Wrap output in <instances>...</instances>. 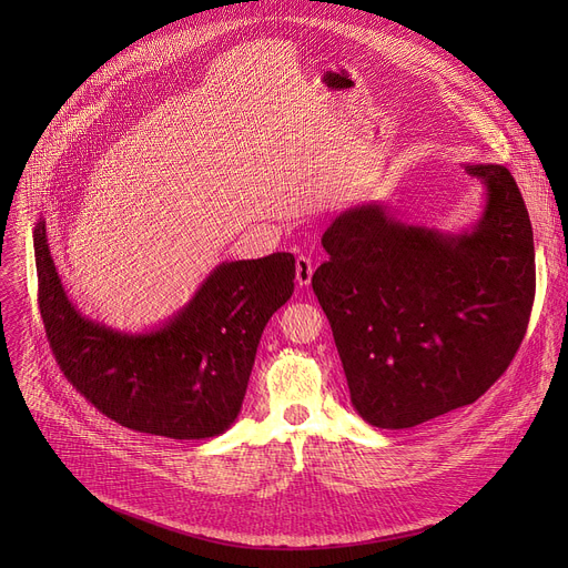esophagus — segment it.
I'll return each mask as SVG.
<instances>
[{"label": "esophagus", "mask_w": 568, "mask_h": 568, "mask_svg": "<svg viewBox=\"0 0 568 568\" xmlns=\"http://www.w3.org/2000/svg\"><path fill=\"white\" fill-rule=\"evenodd\" d=\"M311 278H313V262L311 257L300 255L296 257V283H300V287H306L311 285Z\"/></svg>", "instance_id": "esophagus-1"}]
</instances>
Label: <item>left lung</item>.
Returning <instances> with one entry per match:
<instances>
[{
	"label": "left lung",
	"mask_w": 568,
	"mask_h": 568,
	"mask_svg": "<svg viewBox=\"0 0 568 568\" xmlns=\"http://www.w3.org/2000/svg\"><path fill=\"white\" fill-rule=\"evenodd\" d=\"M486 204L469 230L398 221L384 202L341 212L313 292L332 324L352 407L400 430L484 396L516 356L534 304V236L504 165L465 163Z\"/></svg>",
	"instance_id": "left-lung-1"
}]
</instances>
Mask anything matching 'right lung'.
<instances>
[{
  "label": "right lung",
  "instance_id": "right-lung-1",
  "mask_svg": "<svg viewBox=\"0 0 568 568\" xmlns=\"http://www.w3.org/2000/svg\"><path fill=\"white\" fill-rule=\"evenodd\" d=\"M34 255L45 336L67 379L112 422L170 439L214 437L234 424L264 326L294 292L292 253L221 262L184 308L133 334L75 308L45 219Z\"/></svg>",
  "mask_w": 568,
  "mask_h": 568
}]
</instances>
